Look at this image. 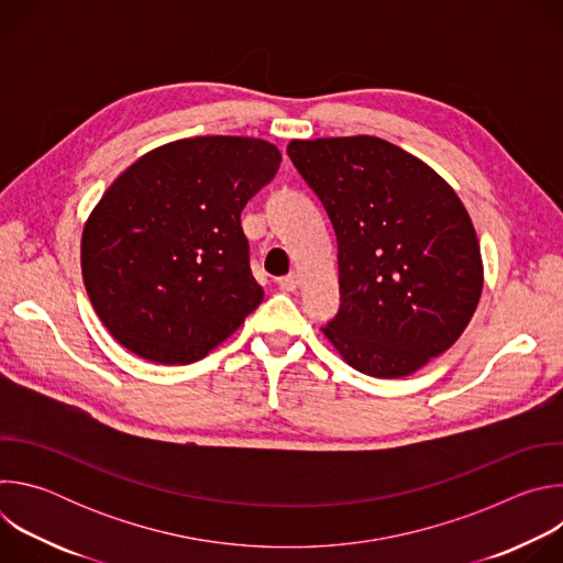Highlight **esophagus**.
<instances>
[{
	"mask_svg": "<svg viewBox=\"0 0 563 563\" xmlns=\"http://www.w3.org/2000/svg\"><path fill=\"white\" fill-rule=\"evenodd\" d=\"M298 274H287V276H283V278H278V287L283 289V291H294L296 287H298Z\"/></svg>",
	"mask_w": 563,
	"mask_h": 563,
	"instance_id": "obj_1",
	"label": "esophagus"
}]
</instances>
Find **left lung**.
Returning <instances> with one entry per match:
<instances>
[{
    "label": "left lung",
    "mask_w": 563,
    "mask_h": 563,
    "mask_svg": "<svg viewBox=\"0 0 563 563\" xmlns=\"http://www.w3.org/2000/svg\"><path fill=\"white\" fill-rule=\"evenodd\" d=\"M339 243L341 309L323 334L354 369L408 376L450 350L484 289L474 224L423 159L374 137L291 140Z\"/></svg>",
    "instance_id": "8db88e82"
}]
</instances>
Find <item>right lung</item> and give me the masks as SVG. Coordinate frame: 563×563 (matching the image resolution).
Returning a JSON list of instances; mask_svg holds the SVG:
<instances>
[{"label": "right lung", "mask_w": 563, "mask_h": 563, "mask_svg": "<svg viewBox=\"0 0 563 563\" xmlns=\"http://www.w3.org/2000/svg\"><path fill=\"white\" fill-rule=\"evenodd\" d=\"M280 159L261 137L200 135L144 153L113 180L82 231V278L122 347L187 365L263 302L240 213Z\"/></svg>", "instance_id": "1"}]
</instances>
